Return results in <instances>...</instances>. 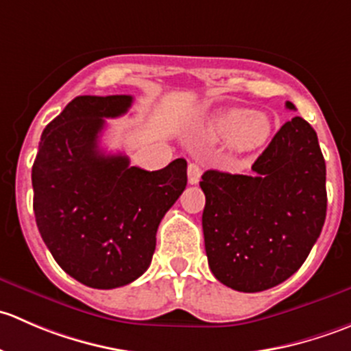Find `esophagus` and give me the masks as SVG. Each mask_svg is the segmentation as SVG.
<instances>
[{
  "label": "esophagus",
  "mask_w": 351,
  "mask_h": 351,
  "mask_svg": "<svg viewBox=\"0 0 351 351\" xmlns=\"http://www.w3.org/2000/svg\"><path fill=\"white\" fill-rule=\"evenodd\" d=\"M200 175H202L200 166L195 165V162H190L189 165V183L197 185V183L200 182Z\"/></svg>",
  "instance_id": "1"
}]
</instances>
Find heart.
I'll return each instance as SVG.
<instances>
[{"instance_id":"b5f03b06","label":"heart","mask_w":351,"mask_h":351,"mask_svg":"<svg viewBox=\"0 0 351 351\" xmlns=\"http://www.w3.org/2000/svg\"><path fill=\"white\" fill-rule=\"evenodd\" d=\"M274 125L268 115L247 110H229L215 117L208 125V132L215 139L232 141L243 149L263 146L270 137Z\"/></svg>"}]
</instances>
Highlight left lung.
Here are the masks:
<instances>
[{"instance_id": "1", "label": "left lung", "mask_w": 351, "mask_h": 351, "mask_svg": "<svg viewBox=\"0 0 351 351\" xmlns=\"http://www.w3.org/2000/svg\"><path fill=\"white\" fill-rule=\"evenodd\" d=\"M285 107L295 110L290 101ZM251 169H208L200 182L208 267L238 292H261L292 277L326 219V162L316 130L302 117L280 127Z\"/></svg>"}]
</instances>
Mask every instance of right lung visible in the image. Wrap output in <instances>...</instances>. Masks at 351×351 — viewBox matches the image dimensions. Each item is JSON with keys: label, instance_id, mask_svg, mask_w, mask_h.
Returning <instances> with one entry per match:
<instances>
[{"label": "right lung", "instance_id": "1", "mask_svg": "<svg viewBox=\"0 0 351 351\" xmlns=\"http://www.w3.org/2000/svg\"><path fill=\"white\" fill-rule=\"evenodd\" d=\"M130 95L76 97L44 129L32 168L38 232L59 267L93 289L139 278L153 260L161 219L186 186V161L146 171L104 154L105 119L123 115Z\"/></svg>", "mask_w": 351, "mask_h": 351}]
</instances>
